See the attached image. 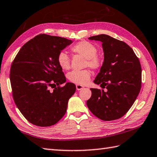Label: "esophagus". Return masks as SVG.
Returning a JSON list of instances; mask_svg holds the SVG:
<instances>
[{
	"instance_id": "obj_1",
	"label": "esophagus",
	"mask_w": 157,
	"mask_h": 157,
	"mask_svg": "<svg viewBox=\"0 0 157 157\" xmlns=\"http://www.w3.org/2000/svg\"><path fill=\"white\" fill-rule=\"evenodd\" d=\"M84 87L83 86H82V85H79V84H77L76 85V89L78 90H82L83 88H84Z\"/></svg>"
}]
</instances>
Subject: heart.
Returning <instances> with one entry per match:
<instances>
[{
    "instance_id": "1",
    "label": "heart",
    "mask_w": 157,
    "mask_h": 157,
    "mask_svg": "<svg viewBox=\"0 0 157 157\" xmlns=\"http://www.w3.org/2000/svg\"><path fill=\"white\" fill-rule=\"evenodd\" d=\"M73 52L78 54L86 58V66L91 69L97 70L102 66V59L98 56L97 47L90 42L82 41L78 42L71 48ZM57 63L60 67L63 70H68L70 68V59L65 52H60L57 56ZM68 79L70 82L74 84L84 85L89 81L91 76V71L89 69L73 70L69 73Z\"/></svg>"
}]
</instances>
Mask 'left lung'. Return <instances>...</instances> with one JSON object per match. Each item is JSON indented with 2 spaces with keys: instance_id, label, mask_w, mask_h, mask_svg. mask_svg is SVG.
<instances>
[{
  "instance_id": "obj_1",
  "label": "left lung",
  "mask_w": 157,
  "mask_h": 157,
  "mask_svg": "<svg viewBox=\"0 0 157 157\" xmlns=\"http://www.w3.org/2000/svg\"><path fill=\"white\" fill-rule=\"evenodd\" d=\"M88 39L102 42L104 61L94 82L107 90L90 88L87 106L101 120L114 121L129 110L140 93L142 68L139 58L129 45L109 35Z\"/></svg>"
}]
</instances>
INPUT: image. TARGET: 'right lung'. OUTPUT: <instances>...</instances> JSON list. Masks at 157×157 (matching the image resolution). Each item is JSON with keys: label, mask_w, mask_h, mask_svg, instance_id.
Segmentation results:
<instances>
[{"label": "right lung", "mask_w": 157, "mask_h": 157, "mask_svg": "<svg viewBox=\"0 0 157 157\" xmlns=\"http://www.w3.org/2000/svg\"><path fill=\"white\" fill-rule=\"evenodd\" d=\"M72 42L41 34L26 43L12 63V94L17 108L30 123L50 127L65 114L76 87L70 82L60 86L66 78L57 63V56Z\"/></svg>", "instance_id": "obj_1"}]
</instances>
